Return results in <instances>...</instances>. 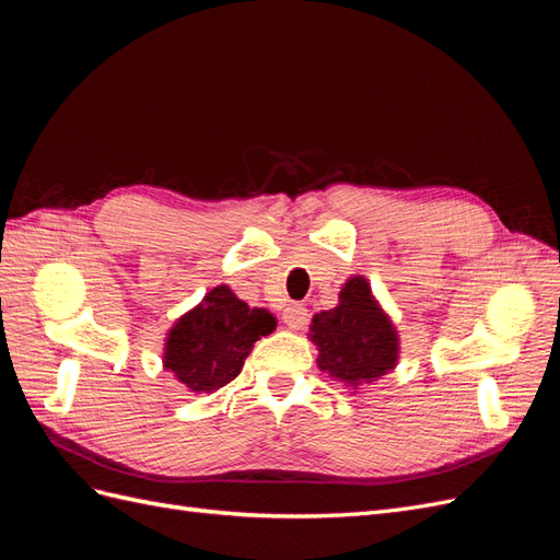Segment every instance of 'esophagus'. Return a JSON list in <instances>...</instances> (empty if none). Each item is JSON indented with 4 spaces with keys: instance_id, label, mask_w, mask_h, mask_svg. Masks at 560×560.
<instances>
[{
    "instance_id": "obj_1",
    "label": "esophagus",
    "mask_w": 560,
    "mask_h": 560,
    "mask_svg": "<svg viewBox=\"0 0 560 560\" xmlns=\"http://www.w3.org/2000/svg\"><path fill=\"white\" fill-rule=\"evenodd\" d=\"M282 319L290 329H301L303 325H306L308 311H306V306H301V303H290V306L282 311Z\"/></svg>"
}]
</instances>
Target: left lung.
Segmentation results:
<instances>
[{"mask_svg": "<svg viewBox=\"0 0 560 560\" xmlns=\"http://www.w3.org/2000/svg\"><path fill=\"white\" fill-rule=\"evenodd\" d=\"M308 336L319 350L317 366L352 389L378 381L399 360V334L364 276L346 280L336 308L313 315Z\"/></svg>", "mask_w": 560, "mask_h": 560, "instance_id": "left-lung-1", "label": "left lung"}]
</instances>
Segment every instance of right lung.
<instances>
[{"mask_svg":"<svg viewBox=\"0 0 560 560\" xmlns=\"http://www.w3.org/2000/svg\"><path fill=\"white\" fill-rule=\"evenodd\" d=\"M276 325L266 308H249L231 287L219 284L167 331L163 369L189 393H214L241 374L254 343Z\"/></svg>","mask_w":560,"mask_h":560,"instance_id":"right-lung-1","label":"right lung"}]
</instances>
